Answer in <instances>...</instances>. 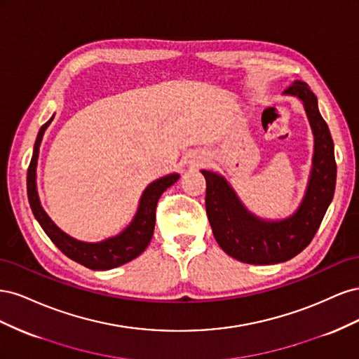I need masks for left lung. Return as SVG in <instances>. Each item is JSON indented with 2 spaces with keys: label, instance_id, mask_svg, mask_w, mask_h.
Wrapping results in <instances>:
<instances>
[{
  "label": "left lung",
  "instance_id": "8db88e82",
  "mask_svg": "<svg viewBox=\"0 0 359 359\" xmlns=\"http://www.w3.org/2000/svg\"><path fill=\"white\" fill-rule=\"evenodd\" d=\"M285 94L298 97L304 103L314 136L309 186L295 212L278 222L259 219L241 203L222 175L202 170L206 180V215L215 241L226 255L244 264L271 265L295 257L316 235L334 196L337 178L334 142L319 112L316 95L301 81L293 82Z\"/></svg>",
  "mask_w": 359,
  "mask_h": 359
}]
</instances>
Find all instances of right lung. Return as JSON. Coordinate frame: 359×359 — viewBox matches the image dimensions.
<instances>
[{"instance_id": "add662e5", "label": "right lung", "mask_w": 359, "mask_h": 359, "mask_svg": "<svg viewBox=\"0 0 359 359\" xmlns=\"http://www.w3.org/2000/svg\"><path fill=\"white\" fill-rule=\"evenodd\" d=\"M52 119L53 116L39 130L34 151H32V158L27 173L28 201L36 220L40 223L45 233L50 238V241L55 244L64 255L74 260V262H78L90 269H112L136 259L148 247L151 238H153L156 226V208L160 196L163 191L178 181L180 175L178 173H170L168 177H163L154 182H151L142 193V198H140L137 212L133 222L119 235L107 238V240L100 243H83L74 240V238H72L66 232H62L60 227L49 219V215L40 205L37 193L36 169L39 148L41 144L43 135H45V130L49 127Z\"/></svg>"}]
</instances>
